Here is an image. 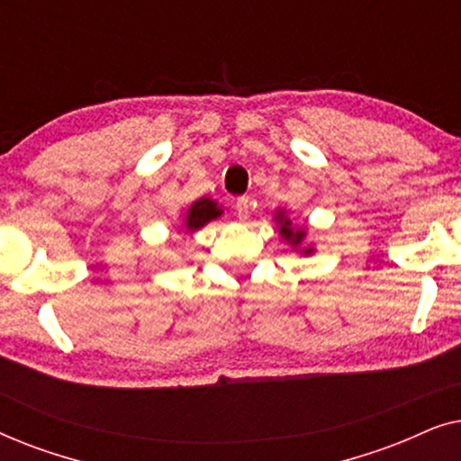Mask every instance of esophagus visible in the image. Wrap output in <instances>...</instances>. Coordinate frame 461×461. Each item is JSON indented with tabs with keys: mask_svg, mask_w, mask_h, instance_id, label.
I'll return each mask as SVG.
<instances>
[{
	"mask_svg": "<svg viewBox=\"0 0 461 461\" xmlns=\"http://www.w3.org/2000/svg\"><path fill=\"white\" fill-rule=\"evenodd\" d=\"M249 197H239L237 201H235V212H237V216H239V220H248V216H249Z\"/></svg>",
	"mask_w": 461,
	"mask_h": 461,
	"instance_id": "obj_1",
	"label": "esophagus"
}]
</instances>
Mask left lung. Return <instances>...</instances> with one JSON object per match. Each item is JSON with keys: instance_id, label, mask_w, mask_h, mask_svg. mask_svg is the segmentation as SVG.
<instances>
[{"instance_id": "8db88e82", "label": "left lung", "mask_w": 461, "mask_h": 461, "mask_svg": "<svg viewBox=\"0 0 461 461\" xmlns=\"http://www.w3.org/2000/svg\"><path fill=\"white\" fill-rule=\"evenodd\" d=\"M279 222H283L281 224V232H283V237H285L287 239V241H292L294 245H298L300 241H302V239H304V230H292V229H289V224H292V222H289V220H283L281 216H279ZM306 251H311V249H306Z\"/></svg>"}]
</instances>
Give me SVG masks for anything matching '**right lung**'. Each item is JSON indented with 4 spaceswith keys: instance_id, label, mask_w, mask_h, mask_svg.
<instances>
[{
    "instance_id": "1",
    "label": "right lung",
    "mask_w": 461,
    "mask_h": 461,
    "mask_svg": "<svg viewBox=\"0 0 461 461\" xmlns=\"http://www.w3.org/2000/svg\"><path fill=\"white\" fill-rule=\"evenodd\" d=\"M222 210H220L216 201L207 199V197H201L199 201H194L191 205V210H188V216H186V229L188 230H197L201 226L210 222V220L218 218Z\"/></svg>"
}]
</instances>
